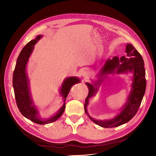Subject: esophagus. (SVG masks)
Segmentation results:
<instances>
[{
  "instance_id": "1",
  "label": "esophagus",
  "mask_w": 156,
  "mask_h": 156,
  "mask_svg": "<svg viewBox=\"0 0 156 156\" xmlns=\"http://www.w3.org/2000/svg\"><path fill=\"white\" fill-rule=\"evenodd\" d=\"M81 75H82V76L83 77L84 79V80H87V79H88V77H89L90 73H89V72H88V71L84 70V71H83V72H82Z\"/></svg>"
}]
</instances>
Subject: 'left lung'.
I'll list each match as a JSON object with an SVG mask.
<instances>
[{"label": "left lung", "mask_w": 156, "mask_h": 156, "mask_svg": "<svg viewBox=\"0 0 156 156\" xmlns=\"http://www.w3.org/2000/svg\"><path fill=\"white\" fill-rule=\"evenodd\" d=\"M126 53L127 56H122L120 58L114 56L112 59H107L96 75V77H98L96 81H94L92 80V84L86 83L89 91L85 100L84 111L90 119L103 127H115L129 122L136 115L144 95L146 81L143 57L130 44H126ZM129 73L133 74L132 77L131 92L128 97L127 101L121 109L120 112L109 120H96L90 116L87 111L89 100L95 95L103 80L107 77L108 75L127 74Z\"/></svg>", "instance_id": "left-lung-1"}]
</instances>
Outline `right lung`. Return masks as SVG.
<instances>
[{
    "instance_id": "add662e5",
    "label": "right lung",
    "mask_w": 156,
    "mask_h": 156,
    "mask_svg": "<svg viewBox=\"0 0 156 156\" xmlns=\"http://www.w3.org/2000/svg\"><path fill=\"white\" fill-rule=\"evenodd\" d=\"M42 35H37L36 38L29 41L21 50L17 59L16 65L13 74V87L17 105L21 114L27 119L38 124H47L55 122L63 114L65 110V101L73 84L81 83V79L77 77L66 78L60 88V94L63 98V105L55 114L48 119L40 117L38 109L34 104L29 87V79L27 73V65L34 48V45L38 41Z\"/></svg>"
}]
</instances>
